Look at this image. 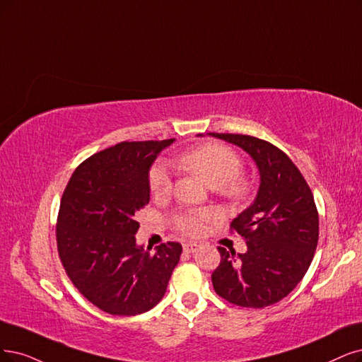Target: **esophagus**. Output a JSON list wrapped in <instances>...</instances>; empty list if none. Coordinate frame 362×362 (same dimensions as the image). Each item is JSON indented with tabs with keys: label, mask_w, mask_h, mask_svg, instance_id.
I'll return each mask as SVG.
<instances>
[{
	"label": "esophagus",
	"mask_w": 362,
	"mask_h": 362,
	"mask_svg": "<svg viewBox=\"0 0 362 362\" xmlns=\"http://www.w3.org/2000/svg\"><path fill=\"white\" fill-rule=\"evenodd\" d=\"M198 247H199V245H197V243H185L183 245V250L186 253H194L198 250Z\"/></svg>",
	"instance_id": "34e87169"
}]
</instances>
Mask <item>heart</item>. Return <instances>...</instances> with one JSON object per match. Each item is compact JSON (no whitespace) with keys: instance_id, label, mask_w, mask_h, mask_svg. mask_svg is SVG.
I'll use <instances>...</instances> for the list:
<instances>
[{"instance_id":"1","label":"heart","mask_w":362,"mask_h":362,"mask_svg":"<svg viewBox=\"0 0 362 362\" xmlns=\"http://www.w3.org/2000/svg\"><path fill=\"white\" fill-rule=\"evenodd\" d=\"M177 163L197 174L213 189H219L225 197L243 198L249 192V183L238 177L242 171V159L231 147L219 143H207L177 158ZM173 188L170 171L164 163L155 164L149 171V189L155 198H165ZM215 219L210 210H182L174 213L171 222L174 228L185 235H198L204 230V223Z\"/></svg>"}]
</instances>
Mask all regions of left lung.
Segmentation results:
<instances>
[{
  "mask_svg": "<svg viewBox=\"0 0 362 362\" xmlns=\"http://www.w3.org/2000/svg\"><path fill=\"white\" fill-rule=\"evenodd\" d=\"M209 136L242 147L261 177L255 202L230 226L246 240L247 252L218 247L213 288L231 304L262 309L285 298L309 270L319 238L315 198L297 165L274 144L243 134Z\"/></svg>",
  "mask_w": 362,
  "mask_h": 362,
  "instance_id": "obj_1",
  "label": "left lung"
}]
</instances>
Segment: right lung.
<instances>
[{"label":"right lung","mask_w":362,"mask_h":362,"mask_svg":"<svg viewBox=\"0 0 362 362\" xmlns=\"http://www.w3.org/2000/svg\"><path fill=\"white\" fill-rule=\"evenodd\" d=\"M174 139L122 141L89 156L65 186L57 245L66 276L105 313L151 310L167 291L182 245L160 243L155 253L137 246V211L149 204V170Z\"/></svg>","instance_id":"right-lung-1"}]
</instances>
